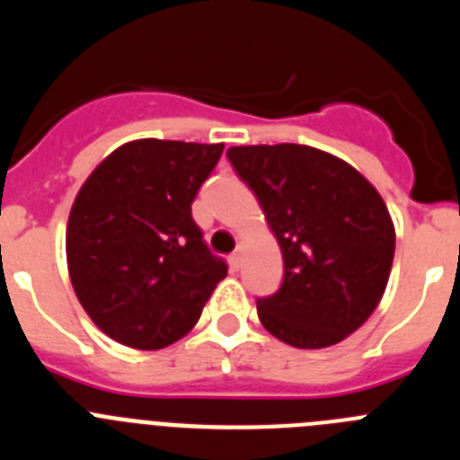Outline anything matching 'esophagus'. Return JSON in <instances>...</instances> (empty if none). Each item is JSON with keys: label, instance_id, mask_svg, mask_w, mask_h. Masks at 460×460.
<instances>
[{"label": "esophagus", "instance_id": "1", "mask_svg": "<svg viewBox=\"0 0 460 460\" xmlns=\"http://www.w3.org/2000/svg\"><path fill=\"white\" fill-rule=\"evenodd\" d=\"M227 262H230V270L239 271V267H242V253H239V251H234V253L227 258Z\"/></svg>", "mask_w": 460, "mask_h": 460}]
</instances>
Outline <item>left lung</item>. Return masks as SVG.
Instances as JSON below:
<instances>
[{"mask_svg":"<svg viewBox=\"0 0 460 460\" xmlns=\"http://www.w3.org/2000/svg\"><path fill=\"white\" fill-rule=\"evenodd\" d=\"M283 255V286L258 299L262 327L318 350L371 318L387 288L396 230L376 186L343 158L308 145L230 147Z\"/></svg>","mask_w":460,"mask_h":460,"instance_id":"obj_1","label":"left lung"}]
</instances>
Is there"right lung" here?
Returning a JSON list of instances; mask_svg holds the SVG:
<instances>
[{"mask_svg": "<svg viewBox=\"0 0 460 460\" xmlns=\"http://www.w3.org/2000/svg\"><path fill=\"white\" fill-rule=\"evenodd\" d=\"M223 142L142 137L117 147L80 186L66 226L73 290L92 323L136 350L186 336L227 267L211 255L190 202Z\"/></svg>", "mask_w": 460, "mask_h": 460, "instance_id": "right-lung-1", "label": "right lung"}]
</instances>
